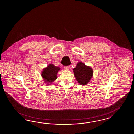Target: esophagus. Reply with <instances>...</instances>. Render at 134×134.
<instances>
[{
  "mask_svg": "<svg viewBox=\"0 0 134 134\" xmlns=\"http://www.w3.org/2000/svg\"><path fill=\"white\" fill-rule=\"evenodd\" d=\"M70 66H65L64 67V69H65V70H69V69H70Z\"/></svg>",
  "mask_w": 134,
  "mask_h": 134,
  "instance_id": "34e87169",
  "label": "esophagus"
}]
</instances>
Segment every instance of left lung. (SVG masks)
<instances>
[{"instance_id":"8db88e82","label":"left lung","mask_w":134,"mask_h":134,"mask_svg":"<svg viewBox=\"0 0 134 134\" xmlns=\"http://www.w3.org/2000/svg\"><path fill=\"white\" fill-rule=\"evenodd\" d=\"M73 73L78 83L80 85H85L92 77L93 71L91 67L80 62L77 64V66L73 69Z\"/></svg>"}]
</instances>
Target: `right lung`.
<instances>
[{
  "mask_svg": "<svg viewBox=\"0 0 134 134\" xmlns=\"http://www.w3.org/2000/svg\"><path fill=\"white\" fill-rule=\"evenodd\" d=\"M60 69L61 68L59 67L55 66L52 64H49L46 68L43 69L41 73V76L46 84L49 85L52 84L57 79V73Z\"/></svg>",
  "mask_w": 134,
  "mask_h": 134,
  "instance_id": "add662e5",
  "label": "right lung"
}]
</instances>
